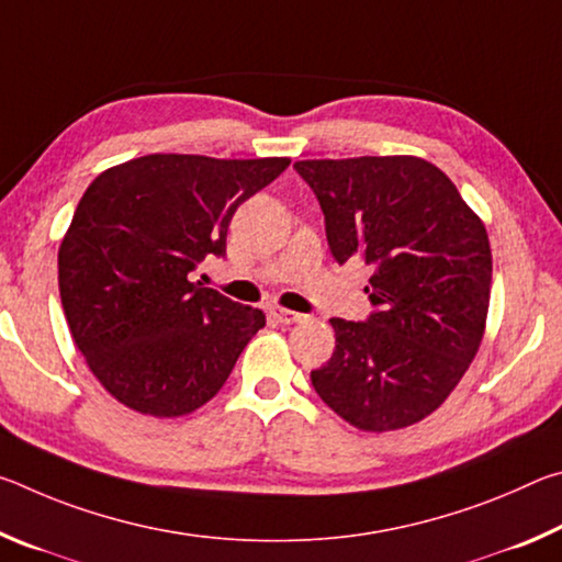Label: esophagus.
Returning a JSON list of instances; mask_svg holds the SVG:
<instances>
[{"instance_id":"esophagus-1","label":"esophagus","mask_w":562,"mask_h":562,"mask_svg":"<svg viewBox=\"0 0 562 562\" xmlns=\"http://www.w3.org/2000/svg\"><path fill=\"white\" fill-rule=\"evenodd\" d=\"M272 317L280 322V325H297V322L304 319V315L292 310H282V307H272Z\"/></svg>"}]
</instances>
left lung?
<instances>
[{
  "mask_svg": "<svg viewBox=\"0 0 562 562\" xmlns=\"http://www.w3.org/2000/svg\"><path fill=\"white\" fill-rule=\"evenodd\" d=\"M339 265L372 268L364 322L329 319L337 345L310 374L331 412L394 431L436 412L479 351L491 300L486 227L449 176L414 156L297 160Z\"/></svg>",
  "mask_w": 562,
  "mask_h": 562,
  "instance_id": "obj_1",
  "label": "left lung"
}]
</instances>
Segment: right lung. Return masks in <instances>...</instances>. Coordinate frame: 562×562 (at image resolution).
<instances>
[{
  "instance_id": "1",
  "label": "right lung",
  "mask_w": 562,
  "mask_h": 562,
  "mask_svg": "<svg viewBox=\"0 0 562 562\" xmlns=\"http://www.w3.org/2000/svg\"><path fill=\"white\" fill-rule=\"evenodd\" d=\"M290 158L154 154L103 170L59 247L71 337L106 392L173 418L221 392L265 315L193 280L225 258L227 225Z\"/></svg>"
}]
</instances>
